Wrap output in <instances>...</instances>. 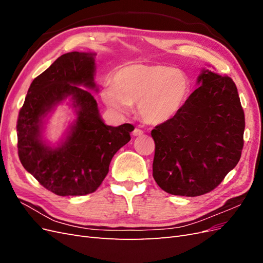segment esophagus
<instances>
[{
	"mask_svg": "<svg viewBox=\"0 0 263 263\" xmlns=\"http://www.w3.org/2000/svg\"><path fill=\"white\" fill-rule=\"evenodd\" d=\"M144 134V132H142L141 129H138V128H135L134 132H133V136L137 137V136H141V135Z\"/></svg>",
	"mask_w": 263,
	"mask_h": 263,
	"instance_id": "34e87169",
	"label": "esophagus"
}]
</instances>
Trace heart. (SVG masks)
Instances as JSON below:
<instances>
[{"instance_id": "b5f03b06", "label": "heart", "mask_w": 263, "mask_h": 263, "mask_svg": "<svg viewBox=\"0 0 263 263\" xmlns=\"http://www.w3.org/2000/svg\"><path fill=\"white\" fill-rule=\"evenodd\" d=\"M190 93V79L182 71L163 65L130 63L116 70L113 83L102 86L100 98L118 115L128 113L136 103L141 121L157 126L176 117Z\"/></svg>"}]
</instances>
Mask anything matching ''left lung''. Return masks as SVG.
Listing matches in <instances>:
<instances>
[{
  "label": "left lung",
  "mask_w": 263,
  "mask_h": 263,
  "mask_svg": "<svg viewBox=\"0 0 263 263\" xmlns=\"http://www.w3.org/2000/svg\"><path fill=\"white\" fill-rule=\"evenodd\" d=\"M196 84L178 115L151 130L153 176L172 195L211 192L237 165L243 147L245 114L234 81L203 68Z\"/></svg>",
  "instance_id": "obj_1"
}]
</instances>
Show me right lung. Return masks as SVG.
<instances>
[{"label": "right lung", "instance_id": "add662e5", "mask_svg": "<svg viewBox=\"0 0 263 263\" xmlns=\"http://www.w3.org/2000/svg\"><path fill=\"white\" fill-rule=\"evenodd\" d=\"M95 52L60 55L31 82L17 121L18 157L24 168L50 192L93 193L106 177L110 160L130 140L134 126L104 124L90 91L95 83ZM89 89V91H87ZM67 99L76 118L57 145L43 137L44 125Z\"/></svg>", "mask_w": 263, "mask_h": 263}]
</instances>
